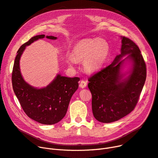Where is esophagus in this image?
Returning a JSON list of instances; mask_svg holds the SVG:
<instances>
[{
  "label": "esophagus",
  "instance_id": "obj_1",
  "mask_svg": "<svg viewBox=\"0 0 158 158\" xmlns=\"http://www.w3.org/2000/svg\"><path fill=\"white\" fill-rule=\"evenodd\" d=\"M87 81H84V80H81V81H80V87L81 88H82V89L85 88V87L87 86Z\"/></svg>",
  "mask_w": 158,
  "mask_h": 158
}]
</instances>
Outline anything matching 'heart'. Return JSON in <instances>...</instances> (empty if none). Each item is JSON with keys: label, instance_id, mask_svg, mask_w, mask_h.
Masks as SVG:
<instances>
[{"label": "heart", "instance_id": "1", "mask_svg": "<svg viewBox=\"0 0 158 158\" xmlns=\"http://www.w3.org/2000/svg\"><path fill=\"white\" fill-rule=\"evenodd\" d=\"M108 43L103 39H85L77 43L73 49V57L68 58L73 65L76 60H83V68L89 73L99 71L106 62L109 53Z\"/></svg>", "mask_w": 158, "mask_h": 158}]
</instances>
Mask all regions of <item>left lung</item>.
I'll return each instance as SVG.
<instances>
[{
  "mask_svg": "<svg viewBox=\"0 0 158 158\" xmlns=\"http://www.w3.org/2000/svg\"><path fill=\"white\" fill-rule=\"evenodd\" d=\"M120 54L112 64L88 79L92 94V110L98 121L110 123L125 117L134 110L146 80V64L138 46L130 39L121 37ZM132 62L127 78L120 72L126 59Z\"/></svg>",
  "mask_w": 158,
  "mask_h": 158,
  "instance_id": "8db88e82",
  "label": "left lung"
}]
</instances>
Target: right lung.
Segmentation results:
<instances>
[{"mask_svg":"<svg viewBox=\"0 0 158 158\" xmlns=\"http://www.w3.org/2000/svg\"><path fill=\"white\" fill-rule=\"evenodd\" d=\"M44 37L56 40L52 35H38L22 44L17 52L12 72L15 94L26 115L40 124L51 125L59 123L66 115L73 94L78 88V77L68 78L57 75L46 87L37 89L23 80L20 69V59L25 46Z\"/></svg>","mask_w":158,"mask_h":158,"instance_id":"obj_1","label":"right lung"}]
</instances>
